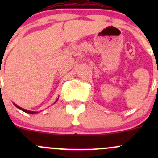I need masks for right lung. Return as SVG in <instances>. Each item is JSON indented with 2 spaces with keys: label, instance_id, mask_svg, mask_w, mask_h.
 <instances>
[{
  "label": "right lung",
  "instance_id": "obj_1",
  "mask_svg": "<svg viewBox=\"0 0 158 158\" xmlns=\"http://www.w3.org/2000/svg\"><path fill=\"white\" fill-rule=\"evenodd\" d=\"M57 100H58V99H57ZM57 100H56V101L55 102H57ZM14 106H15L17 108V109H20V110H21V111H24V112H26V113H29V114H35V113H37V111H29V110H27V109H23V108H20V106H17V105H15V104H14Z\"/></svg>",
  "mask_w": 158,
  "mask_h": 158
}]
</instances>
